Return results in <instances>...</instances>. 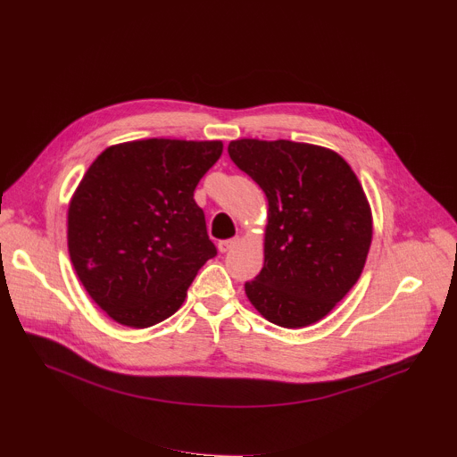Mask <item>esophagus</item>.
<instances>
[{
  "label": "esophagus",
  "instance_id": "1",
  "mask_svg": "<svg viewBox=\"0 0 457 457\" xmlns=\"http://www.w3.org/2000/svg\"><path fill=\"white\" fill-rule=\"evenodd\" d=\"M238 237H235V238H226V240H220L219 242V250L222 252V253H226V252H229V250H233L237 245H238Z\"/></svg>",
  "mask_w": 457,
  "mask_h": 457
}]
</instances>
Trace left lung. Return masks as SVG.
I'll list each match as a JSON object with an SVG mask.
<instances>
[{"instance_id":"obj_1","label":"left lung","mask_w":457,"mask_h":457,"mask_svg":"<svg viewBox=\"0 0 457 457\" xmlns=\"http://www.w3.org/2000/svg\"><path fill=\"white\" fill-rule=\"evenodd\" d=\"M231 162L268 198L264 266L245 285L271 323L307 327L354 287L373 237L371 209L347 162L323 146L238 139Z\"/></svg>"}]
</instances>
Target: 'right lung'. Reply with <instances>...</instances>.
I'll return each mask as SVG.
<instances>
[{
  "mask_svg": "<svg viewBox=\"0 0 457 457\" xmlns=\"http://www.w3.org/2000/svg\"><path fill=\"white\" fill-rule=\"evenodd\" d=\"M220 154V141H130L84 174L68 211L70 257L117 323L145 328L172 316L217 255L195 189Z\"/></svg>",
  "mask_w": 457,
  "mask_h": 457,
  "instance_id": "1",
  "label": "right lung"
}]
</instances>
